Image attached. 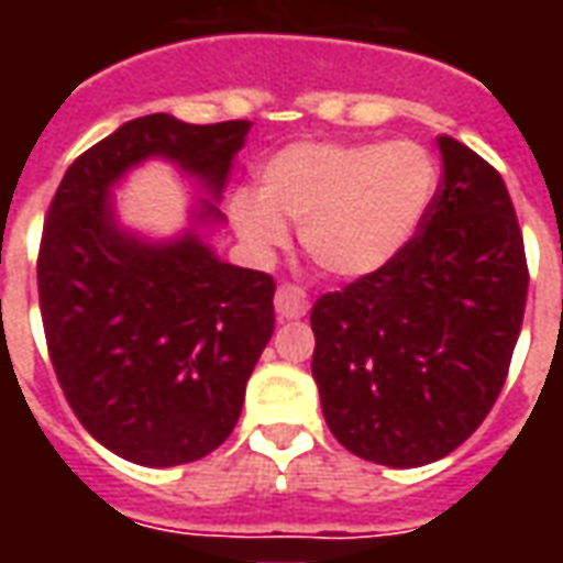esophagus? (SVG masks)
I'll use <instances>...</instances> for the list:
<instances>
[{
    "label": "esophagus",
    "mask_w": 563,
    "mask_h": 563,
    "mask_svg": "<svg viewBox=\"0 0 563 563\" xmlns=\"http://www.w3.org/2000/svg\"><path fill=\"white\" fill-rule=\"evenodd\" d=\"M274 310H277V317L280 319H301L307 317V310H310V298L301 286H295V283H283L277 295H274Z\"/></svg>",
    "instance_id": "1"
}]
</instances>
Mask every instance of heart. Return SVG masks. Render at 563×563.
<instances>
[{"mask_svg": "<svg viewBox=\"0 0 563 563\" xmlns=\"http://www.w3.org/2000/svg\"><path fill=\"white\" fill-rule=\"evenodd\" d=\"M434 189L437 162L416 141H301L262 165L258 192L229 198V217L256 253L286 244L295 222L319 268L362 277L407 246Z\"/></svg>", "mask_w": 563, "mask_h": 563, "instance_id": "obj_1", "label": "heart"}]
</instances>
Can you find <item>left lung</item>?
Masks as SVG:
<instances>
[{
	"label": "left lung",
	"instance_id": "left-lung-1",
	"mask_svg": "<svg viewBox=\"0 0 563 563\" xmlns=\"http://www.w3.org/2000/svg\"><path fill=\"white\" fill-rule=\"evenodd\" d=\"M443 177L419 232L383 268L310 310L313 379L331 434L358 459L422 467L495 407L528 298L504 177L440 135Z\"/></svg>",
	"mask_w": 563,
	"mask_h": 563
}]
</instances>
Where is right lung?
I'll list each match as a JSON object with an SVG mask.
<instances>
[{
  "label": "right lung",
  "instance_id": "add662e5",
  "mask_svg": "<svg viewBox=\"0 0 563 563\" xmlns=\"http://www.w3.org/2000/svg\"><path fill=\"white\" fill-rule=\"evenodd\" d=\"M246 132L250 120H129L68 165L47 208L38 305L59 389L104 449L144 467L205 459L232 434L274 334L277 283L220 262L192 232L172 244L123 234L108 196L150 156L220 192Z\"/></svg>",
  "mask_w": 563,
  "mask_h": 563
}]
</instances>
